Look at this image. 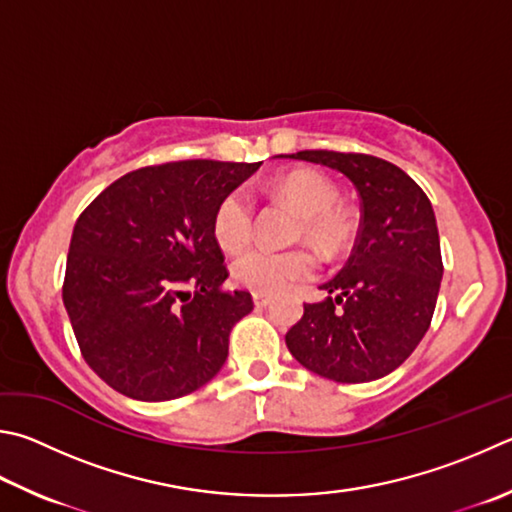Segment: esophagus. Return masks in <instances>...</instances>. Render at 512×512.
I'll use <instances>...</instances> for the list:
<instances>
[{
    "instance_id": "esophagus-1",
    "label": "esophagus",
    "mask_w": 512,
    "mask_h": 512,
    "mask_svg": "<svg viewBox=\"0 0 512 512\" xmlns=\"http://www.w3.org/2000/svg\"><path fill=\"white\" fill-rule=\"evenodd\" d=\"M253 302H255L257 309H264V306H268V304L273 302V297L271 295H262V293H253Z\"/></svg>"
}]
</instances>
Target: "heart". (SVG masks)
<instances>
[{
	"label": "heart",
	"instance_id": "b5f03b06",
	"mask_svg": "<svg viewBox=\"0 0 512 512\" xmlns=\"http://www.w3.org/2000/svg\"><path fill=\"white\" fill-rule=\"evenodd\" d=\"M273 190L300 210L297 237L313 241L322 255H336L345 248L353 232L356 217L336 203L338 188L329 176L315 170H291L273 181ZM212 230L219 246L237 250L253 235V203L241 190L226 194L219 201L212 219ZM318 259L309 248H266L253 246L239 253L232 262V277L253 293L275 295L315 275Z\"/></svg>",
	"mask_w": 512,
	"mask_h": 512
}]
</instances>
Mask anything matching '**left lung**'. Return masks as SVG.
I'll list each match as a JSON object with an SVG mask.
<instances>
[{
	"label": "left lung",
	"instance_id": "left-lung-1",
	"mask_svg": "<svg viewBox=\"0 0 512 512\" xmlns=\"http://www.w3.org/2000/svg\"><path fill=\"white\" fill-rule=\"evenodd\" d=\"M284 159L345 174L360 197V232L322 302L286 333L293 358L336 383H369L412 356L430 329L443 262L430 199L401 167L369 154L304 150Z\"/></svg>",
	"mask_w": 512,
	"mask_h": 512
}]
</instances>
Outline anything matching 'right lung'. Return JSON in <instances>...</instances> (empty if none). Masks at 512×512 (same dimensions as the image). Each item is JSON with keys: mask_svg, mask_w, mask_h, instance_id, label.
Wrapping results in <instances>:
<instances>
[{"mask_svg": "<svg viewBox=\"0 0 512 512\" xmlns=\"http://www.w3.org/2000/svg\"><path fill=\"white\" fill-rule=\"evenodd\" d=\"M262 163L176 161L120 176L73 226L62 300L87 365L136 401L181 398L215 378L253 311L224 291L219 201Z\"/></svg>", "mask_w": 512, "mask_h": 512, "instance_id": "add662e5", "label": "right lung"}]
</instances>
